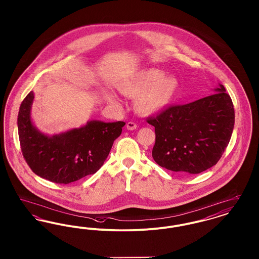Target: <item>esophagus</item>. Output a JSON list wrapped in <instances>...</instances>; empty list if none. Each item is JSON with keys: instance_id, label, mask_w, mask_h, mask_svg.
Returning <instances> with one entry per match:
<instances>
[{"instance_id": "34e87169", "label": "esophagus", "mask_w": 259, "mask_h": 259, "mask_svg": "<svg viewBox=\"0 0 259 259\" xmlns=\"http://www.w3.org/2000/svg\"><path fill=\"white\" fill-rule=\"evenodd\" d=\"M126 127L128 130H135L136 128L138 127V125L134 121H129L126 124Z\"/></svg>"}]
</instances>
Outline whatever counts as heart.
<instances>
[{"instance_id": "1", "label": "heart", "mask_w": 259, "mask_h": 259, "mask_svg": "<svg viewBox=\"0 0 259 259\" xmlns=\"http://www.w3.org/2000/svg\"><path fill=\"white\" fill-rule=\"evenodd\" d=\"M178 79L164 76L157 69L139 72L120 85V91L128 97L136 98V108L143 113H153L167 107L177 93Z\"/></svg>"}]
</instances>
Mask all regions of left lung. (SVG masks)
Listing matches in <instances>:
<instances>
[{"label": "left lung", "mask_w": 259, "mask_h": 259, "mask_svg": "<svg viewBox=\"0 0 259 259\" xmlns=\"http://www.w3.org/2000/svg\"><path fill=\"white\" fill-rule=\"evenodd\" d=\"M147 122L155 128L152 157L159 166L183 175L199 174L215 165L227 148L234 106L221 84L217 93L170 106Z\"/></svg>", "instance_id": "left-lung-1"}]
</instances>
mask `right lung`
Instances as JSON below:
<instances>
[{
    "label": "right lung",
    "mask_w": 259,
    "mask_h": 259,
    "mask_svg": "<svg viewBox=\"0 0 259 259\" xmlns=\"http://www.w3.org/2000/svg\"><path fill=\"white\" fill-rule=\"evenodd\" d=\"M34 98L31 91L22 101L17 117L20 148L31 170L59 185L97 172L107 159L114 140L121 134L125 122L89 121L79 129L48 137L39 133L31 122L30 110Z\"/></svg>",
    "instance_id": "obj_1"
}]
</instances>
